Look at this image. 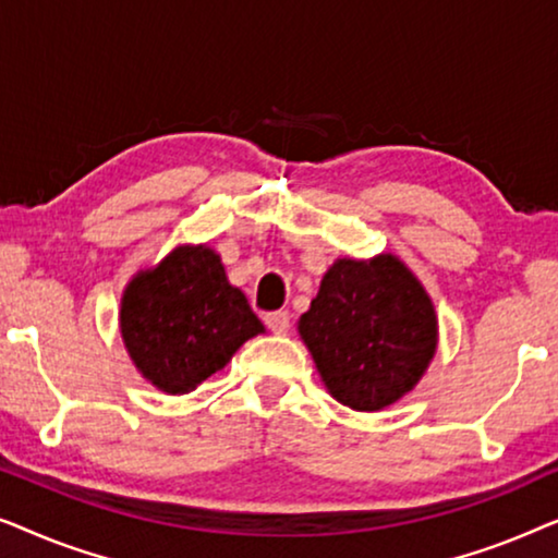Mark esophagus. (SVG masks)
<instances>
[{
    "label": "esophagus",
    "mask_w": 558,
    "mask_h": 558,
    "mask_svg": "<svg viewBox=\"0 0 558 558\" xmlns=\"http://www.w3.org/2000/svg\"><path fill=\"white\" fill-rule=\"evenodd\" d=\"M264 323L271 332L287 335L289 327H292V317H289V312H269V315L264 317Z\"/></svg>",
    "instance_id": "34e87169"
}]
</instances>
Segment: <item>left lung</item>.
<instances>
[{
  "label": "left lung",
  "mask_w": 558,
  "mask_h": 558,
  "mask_svg": "<svg viewBox=\"0 0 558 558\" xmlns=\"http://www.w3.org/2000/svg\"><path fill=\"white\" fill-rule=\"evenodd\" d=\"M300 335L332 399L355 411H380L429 368L437 315L401 258H338L300 317Z\"/></svg>",
  "instance_id": "left-lung-1"
}]
</instances>
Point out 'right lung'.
<instances>
[{"mask_svg":"<svg viewBox=\"0 0 558 558\" xmlns=\"http://www.w3.org/2000/svg\"><path fill=\"white\" fill-rule=\"evenodd\" d=\"M119 325L142 376L172 396L193 391L264 332L208 246H178L155 269L136 274L121 296Z\"/></svg>","mask_w":558,"mask_h":558,"instance_id":"1","label":"right lung"}]
</instances>
